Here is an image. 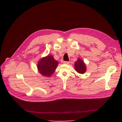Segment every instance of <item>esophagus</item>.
I'll use <instances>...</instances> for the list:
<instances>
[{
    "mask_svg": "<svg viewBox=\"0 0 122 122\" xmlns=\"http://www.w3.org/2000/svg\"><path fill=\"white\" fill-rule=\"evenodd\" d=\"M63 63L65 64H69V61H64Z\"/></svg>",
    "mask_w": 122,
    "mask_h": 122,
    "instance_id": "1",
    "label": "esophagus"
}]
</instances>
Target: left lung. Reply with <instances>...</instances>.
Wrapping results in <instances>:
<instances>
[{"instance_id":"obj_1","label":"left lung","mask_w":122,"mask_h":122,"mask_svg":"<svg viewBox=\"0 0 122 122\" xmlns=\"http://www.w3.org/2000/svg\"><path fill=\"white\" fill-rule=\"evenodd\" d=\"M75 70L79 73L83 74L86 71V66L84 62L81 59H78L75 63Z\"/></svg>"}]
</instances>
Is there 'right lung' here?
<instances>
[{"label":"right lung","instance_id":"right-lung-1","mask_svg":"<svg viewBox=\"0 0 122 122\" xmlns=\"http://www.w3.org/2000/svg\"><path fill=\"white\" fill-rule=\"evenodd\" d=\"M57 65L58 62L51 56H49L41 59L38 62V68L42 75L50 77L54 73Z\"/></svg>","mask_w":122,"mask_h":122}]
</instances>
